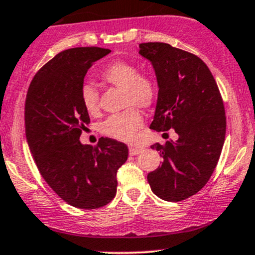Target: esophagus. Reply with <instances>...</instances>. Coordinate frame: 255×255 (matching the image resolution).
Instances as JSON below:
<instances>
[{
  "instance_id": "obj_1",
  "label": "esophagus",
  "mask_w": 255,
  "mask_h": 255,
  "mask_svg": "<svg viewBox=\"0 0 255 255\" xmlns=\"http://www.w3.org/2000/svg\"><path fill=\"white\" fill-rule=\"evenodd\" d=\"M140 152H142V147H135V146H130L129 147V155L130 156L139 155Z\"/></svg>"
}]
</instances>
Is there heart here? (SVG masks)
I'll return each mask as SVG.
<instances>
[{"mask_svg": "<svg viewBox=\"0 0 255 255\" xmlns=\"http://www.w3.org/2000/svg\"><path fill=\"white\" fill-rule=\"evenodd\" d=\"M102 77L105 82L123 88V106H130L119 114L110 115L100 126V130L106 136L121 141H133L136 132L142 127V115L132 105L149 108L157 96L155 80L146 74H139L135 64L126 60H116L103 70ZM81 100L89 115L99 111V94L96 87L87 83L81 89Z\"/></svg>", "mask_w": 255, "mask_h": 255, "instance_id": "1", "label": "heart"}]
</instances>
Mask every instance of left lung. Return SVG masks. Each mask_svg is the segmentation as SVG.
Segmentation results:
<instances>
[{"label":"left lung","mask_w":255,"mask_h":255,"mask_svg":"<svg viewBox=\"0 0 255 255\" xmlns=\"http://www.w3.org/2000/svg\"><path fill=\"white\" fill-rule=\"evenodd\" d=\"M139 54L150 61L157 78L150 128L178 134V140L151 145L163 162L147 174V181L159 198L178 202L197 194L213 174L225 140L224 103L213 75L197 55L162 42L140 43Z\"/></svg>","instance_id":"1"}]
</instances>
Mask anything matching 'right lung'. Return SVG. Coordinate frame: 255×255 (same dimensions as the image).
Returning <instances> with one entry per match:
<instances>
[{"instance_id":"add662e5","label":"right lung","mask_w":255,"mask_h":255,"mask_svg":"<svg viewBox=\"0 0 255 255\" xmlns=\"http://www.w3.org/2000/svg\"><path fill=\"white\" fill-rule=\"evenodd\" d=\"M110 49L77 47L58 53L35 75L25 100V134L35 163L46 183L69 205L96 209L113 201L117 169L128 147L100 138L97 146L80 136L89 123L81 100L85 76Z\"/></svg>"}]
</instances>
